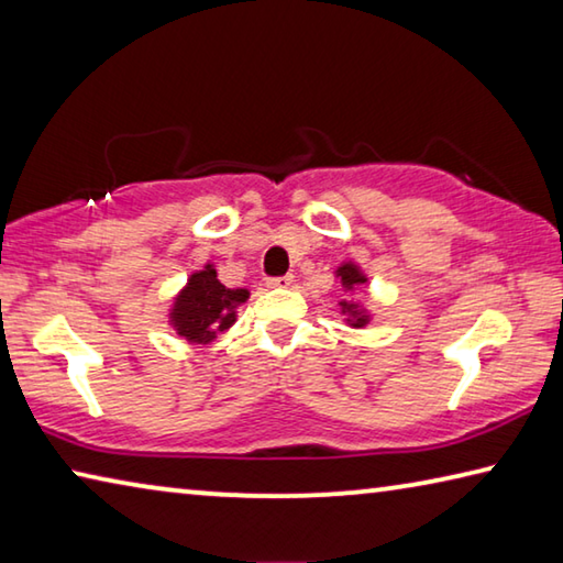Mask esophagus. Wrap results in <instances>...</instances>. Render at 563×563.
<instances>
[{
  "instance_id": "obj_1",
  "label": "esophagus",
  "mask_w": 563,
  "mask_h": 563,
  "mask_svg": "<svg viewBox=\"0 0 563 563\" xmlns=\"http://www.w3.org/2000/svg\"><path fill=\"white\" fill-rule=\"evenodd\" d=\"M290 285H292V275H283V278L268 280V288H290Z\"/></svg>"
}]
</instances>
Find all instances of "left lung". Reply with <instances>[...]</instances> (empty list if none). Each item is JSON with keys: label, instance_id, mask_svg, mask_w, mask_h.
Listing matches in <instances>:
<instances>
[{"label": "left lung", "instance_id": "left-lung-1", "mask_svg": "<svg viewBox=\"0 0 563 563\" xmlns=\"http://www.w3.org/2000/svg\"><path fill=\"white\" fill-rule=\"evenodd\" d=\"M335 278L342 285V290L345 292H365L367 288V273L360 268L355 261H342L338 268H335ZM340 316L345 318V325L350 328H367L369 320H373V312H369L365 305H362L357 298H345L340 300Z\"/></svg>", "mask_w": 563, "mask_h": 563}]
</instances>
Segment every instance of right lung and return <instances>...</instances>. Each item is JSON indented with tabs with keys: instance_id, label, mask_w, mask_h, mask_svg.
I'll return each mask as SVG.
<instances>
[{
	"instance_id": "1",
	"label": "right lung",
	"mask_w": 563,
	"mask_h": 563,
	"mask_svg": "<svg viewBox=\"0 0 563 563\" xmlns=\"http://www.w3.org/2000/svg\"><path fill=\"white\" fill-rule=\"evenodd\" d=\"M251 298L247 288H225L218 280L216 265L206 263L188 275L168 308V325L194 345H208L218 332L235 325L238 308Z\"/></svg>"
}]
</instances>
